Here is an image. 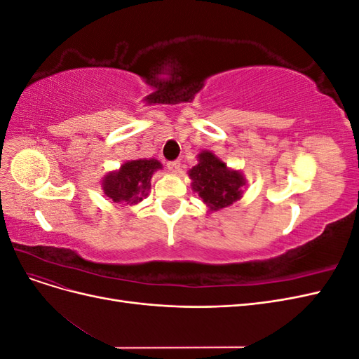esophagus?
<instances>
[{
	"mask_svg": "<svg viewBox=\"0 0 359 359\" xmlns=\"http://www.w3.org/2000/svg\"><path fill=\"white\" fill-rule=\"evenodd\" d=\"M180 166H181V163H180L178 160L168 161V169H169L170 172H173V173H177V172L180 170Z\"/></svg>",
	"mask_w": 359,
	"mask_h": 359,
	"instance_id": "1",
	"label": "esophagus"
}]
</instances>
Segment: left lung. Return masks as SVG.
<instances>
[{"label":"left lung","instance_id":"left-lung-1","mask_svg":"<svg viewBox=\"0 0 359 359\" xmlns=\"http://www.w3.org/2000/svg\"><path fill=\"white\" fill-rule=\"evenodd\" d=\"M193 190L199 193L202 201L211 211L226 208L241 198V187L245 180L240 172L229 170L222 160L212 153L203 151L199 154V163L190 169Z\"/></svg>","mask_w":359,"mask_h":359}]
</instances>
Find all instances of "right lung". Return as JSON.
I'll list each match as a JSON object with an SVG mask.
<instances>
[{
	"label": "right lung",
	"mask_w": 359,
	"mask_h": 359,
	"mask_svg": "<svg viewBox=\"0 0 359 359\" xmlns=\"http://www.w3.org/2000/svg\"><path fill=\"white\" fill-rule=\"evenodd\" d=\"M157 169H161V165L154 158L127 161L118 172L103 180L104 194L114 202L137 203L148 194L149 181Z\"/></svg>",
	"instance_id": "obj_1"
}]
</instances>
